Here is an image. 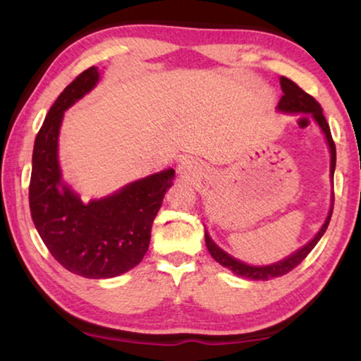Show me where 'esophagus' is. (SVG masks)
Listing matches in <instances>:
<instances>
[{
	"label": "esophagus",
	"instance_id": "34e87169",
	"mask_svg": "<svg viewBox=\"0 0 361 361\" xmlns=\"http://www.w3.org/2000/svg\"><path fill=\"white\" fill-rule=\"evenodd\" d=\"M179 171L187 177H194L197 174V164L190 159H184L179 164Z\"/></svg>",
	"mask_w": 361,
	"mask_h": 361
}]
</instances>
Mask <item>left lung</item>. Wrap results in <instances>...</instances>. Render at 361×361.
I'll return each mask as SVG.
<instances>
[{
  "label": "left lung",
  "mask_w": 361,
  "mask_h": 361,
  "mask_svg": "<svg viewBox=\"0 0 361 361\" xmlns=\"http://www.w3.org/2000/svg\"><path fill=\"white\" fill-rule=\"evenodd\" d=\"M281 88H283V92H284V95L279 100V105H278L281 111L310 113V115L314 116V120L319 123V126L322 128L324 135H325V137H327L329 147H330V156H332V159H330V172H332V180H334L335 159H337V154H335V142L332 140V133H330L329 123H327V120H325V116L322 113V106H320V103L315 100L312 95H309L307 92H304L302 88L298 85V83H294L288 77H281ZM332 212H334V195H332V209H330L327 220H325L322 228L319 230V233L315 235V238L312 241H309L305 246H302L299 251H295L294 255L288 256V258L279 261V263H274L269 266H250V264L241 263V261H238V259L231 258L230 255H226L224 250H220L219 246H216L214 241L210 240V236L207 235V231H205V243H207V248H209V251H210L212 258H214L216 263L225 266V268L233 271L236 276H241V278H250L253 281H268V279L279 278V276L288 274L289 271H293L295 268V266H299L300 263H302V261L305 259V256H307L310 251L314 250V246L317 245V241L322 238L325 230H327V226L330 224V216H332Z\"/></svg>",
  "instance_id": "1"
}]
</instances>
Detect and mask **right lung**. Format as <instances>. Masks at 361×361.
Here are the masks:
<instances>
[{
	"label": "right lung",
	"mask_w": 361,
	"mask_h": 361,
	"mask_svg": "<svg viewBox=\"0 0 361 361\" xmlns=\"http://www.w3.org/2000/svg\"><path fill=\"white\" fill-rule=\"evenodd\" d=\"M97 82V67L87 68L63 88L49 110L34 141L29 209L44 245L63 268L88 279H106L135 268L146 255L152 221L174 169L133 182L90 204H83L61 184L57 137L63 111Z\"/></svg>",
	"instance_id": "add662e5"
}]
</instances>
